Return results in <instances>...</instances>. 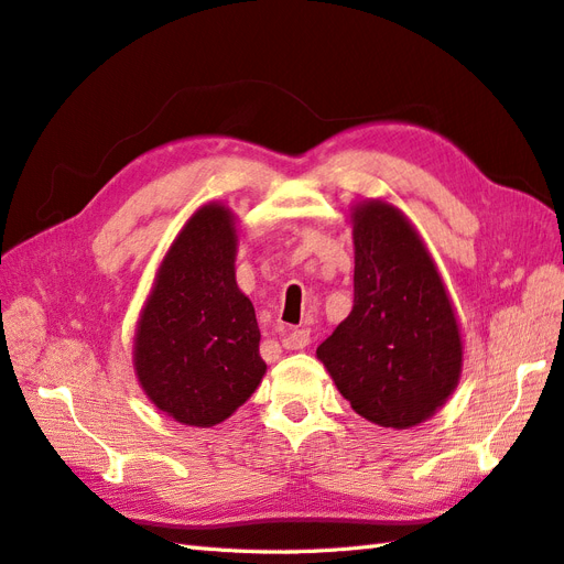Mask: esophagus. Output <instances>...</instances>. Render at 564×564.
I'll list each match as a JSON object with an SVG mask.
<instances>
[{"mask_svg":"<svg viewBox=\"0 0 564 564\" xmlns=\"http://www.w3.org/2000/svg\"><path fill=\"white\" fill-rule=\"evenodd\" d=\"M310 343H312L310 330H305V328H291L285 334V338H283V348H288V350H302V348H307Z\"/></svg>","mask_w":564,"mask_h":564,"instance_id":"1","label":"esophagus"}]
</instances>
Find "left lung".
<instances>
[{"mask_svg": "<svg viewBox=\"0 0 564 564\" xmlns=\"http://www.w3.org/2000/svg\"><path fill=\"white\" fill-rule=\"evenodd\" d=\"M352 240V312L316 357L359 416L410 429L457 388L462 336L453 302L424 240L393 205L359 202Z\"/></svg>", "mask_w": 564, "mask_h": 564, "instance_id": "1", "label": "left lung"}]
</instances>
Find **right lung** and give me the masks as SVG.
<instances>
[{
  "mask_svg": "<svg viewBox=\"0 0 564 564\" xmlns=\"http://www.w3.org/2000/svg\"><path fill=\"white\" fill-rule=\"evenodd\" d=\"M236 216L199 207L159 264L135 330V377L154 405L214 426L248 400L267 365L250 297L236 283Z\"/></svg>",
  "mask_w": 564,
  "mask_h": 564,
  "instance_id": "add662e5",
  "label": "right lung"
}]
</instances>
